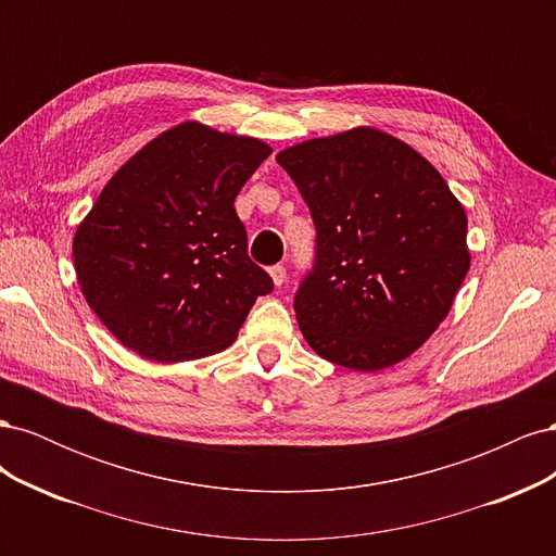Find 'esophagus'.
Masks as SVG:
<instances>
[{"label": "esophagus", "mask_w": 556, "mask_h": 556, "mask_svg": "<svg viewBox=\"0 0 556 556\" xmlns=\"http://www.w3.org/2000/svg\"><path fill=\"white\" fill-rule=\"evenodd\" d=\"M268 274H271V278H274V282L278 285V288L285 282V278H288V271H285L282 264H276V266L268 268Z\"/></svg>", "instance_id": "esophagus-1"}]
</instances>
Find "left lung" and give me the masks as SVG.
<instances>
[{
    "label": "left lung",
    "instance_id": "obj_1",
    "mask_svg": "<svg viewBox=\"0 0 556 556\" xmlns=\"http://www.w3.org/2000/svg\"><path fill=\"white\" fill-rule=\"evenodd\" d=\"M276 160L315 225L313 268L294 294L308 345L355 371L413 355L450 313L470 264L466 213L443 176L371 127Z\"/></svg>",
    "mask_w": 556,
    "mask_h": 556
}]
</instances>
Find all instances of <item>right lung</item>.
Masks as SVG:
<instances>
[{"mask_svg": "<svg viewBox=\"0 0 556 556\" xmlns=\"http://www.w3.org/2000/svg\"><path fill=\"white\" fill-rule=\"evenodd\" d=\"M271 148L182 123L106 182L76 229L83 296L125 348L155 362L225 350L274 280L248 257L233 199Z\"/></svg>", "mask_w": 556, "mask_h": 556, "instance_id": "right-lung-1", "label": "right lung"}]
</instances>
